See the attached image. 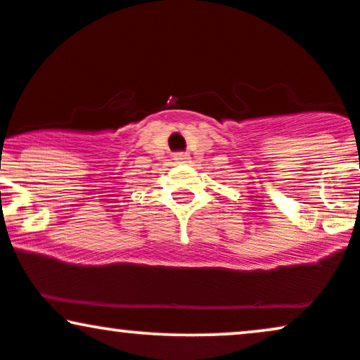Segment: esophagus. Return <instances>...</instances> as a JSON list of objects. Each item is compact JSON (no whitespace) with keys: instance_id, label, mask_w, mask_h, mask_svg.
<instances>
[{"instance_id":"esophagus-1","label":"esophagus","mask_w":360,"mask_h":360,"mask_svg":"<svg viewBox=\"0 0 360 360\" xmlns=\"http://www.w3.org/2000/svg\"><path fill=\"white\" fill-rule=\"evenodd\" d=\"M174 160H177V162H179V164L189 162V155L186 154V152H176V154H174Z\"/></svg>"}]
</instances>
